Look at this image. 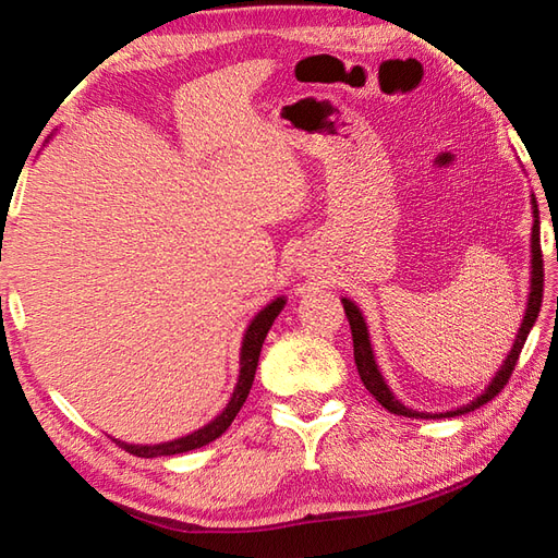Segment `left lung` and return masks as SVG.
<instances>
[{"instance_id":"1","label":"left lung","mask_w":558,"mask_h":558,"mask_svg":"<svg viewBox=\"0 0 558 558\" xmlns=\"http://www.w3.org/2000/svg\"><path fill=\"white\" fill-rule=\"evenodd\" d=\"M532 199V239H529V248H532V266H529V295H526V307H524V317H522V325H519L517 335H514V342L512 349H509L505 362L499 364V369L495 372L493 379L487 381V386L483 391H480L475 399L458 405V409H450V411H440V413H428V411H415L409 409L399 396L391 391V386L386 384L384 374L379 369V364H376V356H374V347H372V337H369V327H366V319L364 313L359 310V305L354 300L342 298V305H344V313L349 319V327H352V339H354V364H356V372L362 376V381L369 393L374 396L376 401H379L386 411H391L396 415H405V418H452V415H465L470 411L480 409V405H485L487 401H493L495 396L505 389V384L509 376L514 372V364L519 359V352H522V347L526 342L529 332H532V327L536 323V317H539V310H542V292H544V263H542V239H539V206H536L534 194H529Z\"/></svg>"}]
</instances>
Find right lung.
<instances>
[{
  "mask_svg": "<svg viewBox=\"0 0 558 558\" xmlns=\"http://www.w3.org/2000/svg\"><path fill=\"white\" fill-rule=\"evenodd\" d=\"M286 302H288L286 295H278L276 300H270L266 307L258 310L256 317L248 323V327H245L243 339H241V352H239V381H235L231 399L223 405L221 413H216L209 423H204L202 428L186 433L182 438L165 440V442H125L116 438L118 446L125 448L137 458H165V456H179V452H189V450L209 446L211 440H216L221 433H226V428L233 423L235 413L241 411V405L245 403V399H248L253 376H256L260 347L266 342V335L272 327V323H276V317L282 313V307H286Z\"/></svg>",
  "mask_w": 558,
  "mask_h": 558,
  "instance_id": "obj_1",
  "label": "right lung"
}]
</instances>
